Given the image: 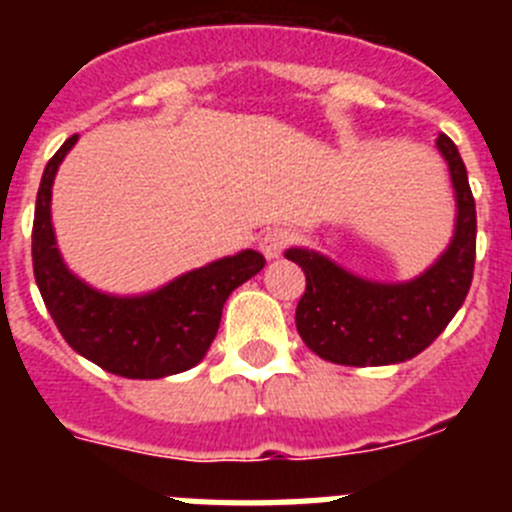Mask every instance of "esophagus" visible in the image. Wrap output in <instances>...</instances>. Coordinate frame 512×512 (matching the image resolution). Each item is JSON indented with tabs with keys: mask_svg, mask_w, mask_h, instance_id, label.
I'll list each match as a JSON object with an SVG mask.
<instances>
[{
	"mask_svg": "<svg viewBox=\"0 0 512 512\" xmlns=\"http://www.w3.org/2000/svg\"><path fill=\"white\" fill-rule=\"evenodd\" d=\"M292 241H295V235L289 233L287 228H274V230H269L264 238H261L259 248H261V253H264L266 259L274 261V259H279V256H282V251Z\"/></svg>",
	"mask_w": 512,
	"mask_h": 512,
	"instance_id": "obj_1",
	"label": "esophagus"
}]
</instances>
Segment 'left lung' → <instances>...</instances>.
<instances>
[{
  "instance_id": "1",
  "label": "left lung",
  "mask_w": 512,
  "mask_h": 512,
  "mask_svg": "<svg viewBox=\"0 0 512 512\" xmlns=\"http://www.w3.org/2000/svg\"><path fill=\"white\" fill-rule=\"evenodd\" d=\"M436 146L451 171L456 228L449 248L420 277L400 284L369 282L318 251L284 253L305 271L307 287L295 323L305 346L320 359L343 366L400 364L431 346L464 305L477 253V210L454 140L438 135Z\"/></svg>"
}]
</instances>
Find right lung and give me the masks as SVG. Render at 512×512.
<instances>
[{"instance_id":"add662e5","label":"right lung","mask_w":512,"mask_h":512,"mask_svg":"<svg viewBox=\"0 0 512 512\" xmlns=\"http://www.w3.org/2000/svg\"><path fill=\"white\" fill-rule=\"evenodd\" d=\"M76 135L56 151L40 179L33 220V271L45 307L76 354L128 379H161L187 372L215 341L223 305L264 269L259 251L225 256L187 271L156 292L138 297L104 295L63 264L51 223V189Z\"/></svg>"}]
</instances>
